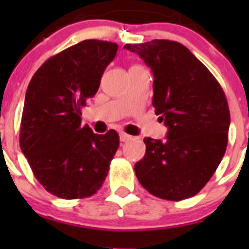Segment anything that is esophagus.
Listing matches in <instances>:
<instances>
[{
	"label": "esophagus",
	"mask_w": 249,
	"mask_h": 249,
	"mask_svg": "<svg viewBox=\"0 0 249 249\" xmlns=\"http://www.w3.org/2000/svg\"><path fill=\"white\" fill-rule=\"evenodd\" d=\"M131 136L127 135V133H124V132H122V133H120V140L121 142H127V141L131 140Z\"/></svg>",
	"instance_id": "obj_1"
}]
</instances>
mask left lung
Returning a JSON list of instances; mask_svg holds the SVG:
<instances>
[{
    "mask_svg": "<svg viewBox=\"0 0 249 249\" xmlns=\"http://www.w3.org/2000/svg\"><path fill=\"white\" fill-rule=\"evenodd\" d=\"M123 48L151 67L152 106L168 127L167 140L144 138L146 155L135 164L138 181L158 198L193 197L210 181L227 148L231 116L226 94L182 43L153 39Z\"/></svg>",
    "mask_w": 249,
    "mask_h": 249,
    "instance_id": "left-lung-1",
    "label": "left lung"
}]
</instances>
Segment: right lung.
I'll return each mask as SVG.
<instances>
[{
	"label": "right lung",
	"instance_id": "add662e5",
	"mask_svg": "<svg viewBox=\"0 0 249 249\" xmlns=\"http://www.w3.org/2000/svg\"><path fill=\"white\" fill-rule=\"evenodd\" d=\"M117 50V43L85 39L50 57L27 87L19 147L37 181L59 198L93 196L120 146L114 129L96 135L81 126V109Z\"/></svg>",
	"mask_w": 249,
	"mask_h": 249
}]
</instances>
